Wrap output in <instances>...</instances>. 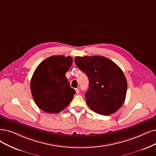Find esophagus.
Instances as JSON below:
<instances>
[{
    "instance_id": "34e87169",
    "label": "esophagus",
    "mask_w": 156,
    "mask_h": 156,
    "mask_svg": "<svg viewBox=\"0 0 156 156\" xmlns=\"http://www.w3.org/2000/svg\"><path fill=\"white\" fill-rule=\"evenodd\" d=\"M76 91L77 94H79V93H80V90H79V88H76Z\"/></svg>"
}]
</instances>
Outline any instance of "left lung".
I'll use <instances>...</instances> for the list:
<instances>
[{
	"label": "left lung",
	"mask_w": 156,
	"mask_h": 156,
	"mask_svg": "<svg viewBox=\"0 0 156 156\" xmlns=\"http://www.w3.org/2000/svg\"><path fill=\"white\" fill-rule=\"evenodd\" d=\"M75 63L89 79L86 103L95 113L109 115L119 109L126 100L127 79L113 61L103 57L77 56Z\"/></svg>",
	"instance_id": "left-lung-1"
}]
</instances>
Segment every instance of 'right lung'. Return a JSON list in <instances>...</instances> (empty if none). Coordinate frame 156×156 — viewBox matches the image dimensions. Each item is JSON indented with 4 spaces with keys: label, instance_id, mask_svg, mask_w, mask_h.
I'll use <instances>...</instances> for the list:
<instances>
[{
    "label": "right lung",
    "instance_id": "obj_1",
    "mask_svg": "<svg viewBox=\"0 0 156 156\" xmlns=\"http://www.w3.org/2000/svg\"><path fill=\"white\" fill-rule=\"evenodd\" d=\"M70 56L52 55L37 66L30 80V91L38 108L48 113H58L72 101L76 91L65 74L72 65Z\"/></svg>",
    "mask_w": 156,
    "mask_h": 156
}]
</instances>
